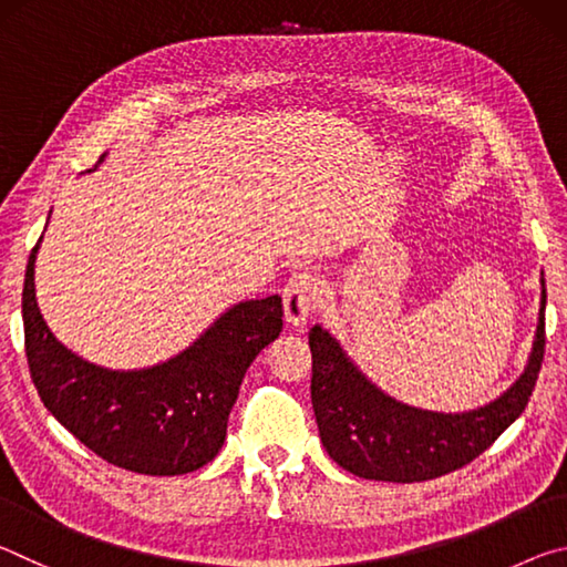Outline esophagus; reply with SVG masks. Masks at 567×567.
Returning a JSON list of instances; mask_svg holds the SVG:
<instances>
[{
	"instance_id": "1",
	"label": "esophagus",
	"mask_w": 567,
	"mask_h": 567,
	"mask_svg": "<svg viewBox=\"0 0 567 567\" xmlns=\"http://www.w3.org/2000/svg\"><path fill=\"white\" fill-rule=\"evenodd\" d=\"M285 318L290 324H305L320 300V282L310 272H295L282 290Z\"/></svg>"
}]
</instances>
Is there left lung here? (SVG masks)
I'll return each mask as SVG.
<instances>
[{
	"label": "left lung",
	"instance_id": "1",
	"mask_svg": "<svg viewBox=\"0 0 567 567\" xmlns=\"http://www.w3.org/2000/svg\"><path fill=\"white\" fill-rule=\"evenodd\" d=\"M312 410L322 445L348 473L385 483H422L473 463L520 417L545 354V280L530 360L491 405L445 415L392 400L354 368L340 342L315 324Z\"/></svg>",
	"mask_w": 567,
	"mask_h": 567
}]
</instances>
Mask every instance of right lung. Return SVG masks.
<instances>
[{
  "label": "right lung",
  "mask_w": 567,
  "mask_h": 567,
  "mask_svg": "<svg viewBox=\"0 0 567 567\" xmlns=\"http://www.w3.org/2000/svg\"><path fill=\"white\" fill-rule=\"evenodd\" d=\"M42 243V237H40ZM27 262L24 352L44 408L107 463L140 475H185L207 465L227 435L243 378L282 332V297L239 302L175 358L145 370H107L76 358L47 328Z\"/></svg>",
  "instance_id": "right-lung-1"
}]
</instances>
